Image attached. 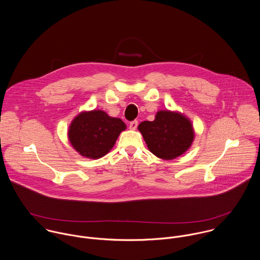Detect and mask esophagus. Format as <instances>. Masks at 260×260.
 <instances>
[{"label": "esophagus", "instance_id": "34e87169", "mask_svg": "<svg viewBox=\"0 0 260 260\" xmlns=\"http://www.w3.org/2000/svg\"><path fill=\"white\" fill-rule=\"evenodd\" d=\"M137 126H138V121H137V120L131 121L130 124H129V127H130V129H132V130H135V129L137 128Z\"/></svg>", "mask_w": 260, "mask_h": 260}]
</instances>
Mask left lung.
I'll return each mask as SVG.
<instances>
[{"mask_svg":"<svg viewBox=\"0 0 260 260\" xmlns=\"http://www.w3.org/2000/svg\"><path fill=\"white\" fill-rule=\"evenodd\" d=\"M138 130L148 149L157 157L171 160L183 154L192 144L194 132L190 121L176 112H157L154 121H144Z\"/></svg>","mask_w":260,"mask_h":260,"instance_id":"obj_1","label":"left lung"}]
</instances>
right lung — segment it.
Segmentation results:
<instances>
[{
  "instance_id": "right-lung-1",
  "label": "right lung",
  "mask_w": 260,
  "mask_h": 260,
  "mask_svg": "<svg viewBox=\"0 0 260 260\" xmlns=\"http://www.w3.org/2000/svg\"><path fill=\"white\" fill-rule=\"evenodd\" d=\"M126 129L125 123L101 110L83 112L70 125L69 140L82 156L97 159L107 154L119 134Z\"/></svg>"
}]
</instances>
